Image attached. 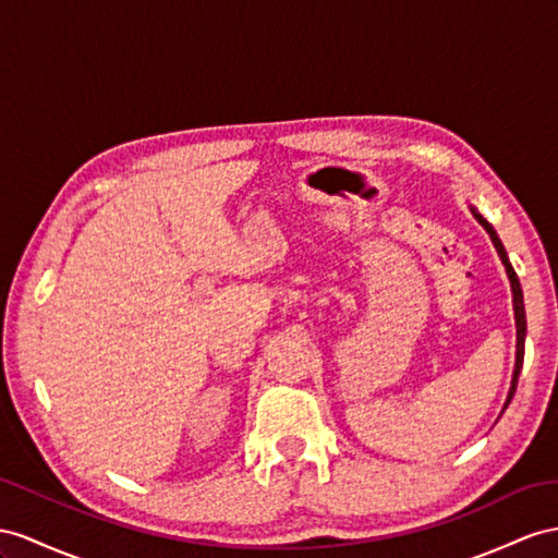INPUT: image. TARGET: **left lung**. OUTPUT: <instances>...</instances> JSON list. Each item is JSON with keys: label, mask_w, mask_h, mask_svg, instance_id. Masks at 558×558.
<instances>
[{"label": "left lung", "mask_w": 558, "mask_h": 558, "mask_svg": "<svg viewBox=\"0 0 558 558\" xmlns=\"http://www.w3.org/2000/svg\"><path fill=\"white\" fill-rule=\"evenodd\" d=\"M471 214H474L476 221L485 228V233L490 235L493 245L499 254V259H502L505 264V270H507V278H509V284H511V304H513V320H517V363H513V375H511V387H509V393H507V401H505V408L502 412L507 410V405L511 403L513 393H517V381H519V375H521V367H523V351H525V306H523V290H521V282H519V276L517 270H513L509 256H507V250L502 245V240H499V235L495 233V228L485 221L478 209L474 205H469Z\"/></svg>", "instance_id": "1"}]
</instances>
